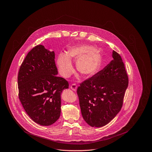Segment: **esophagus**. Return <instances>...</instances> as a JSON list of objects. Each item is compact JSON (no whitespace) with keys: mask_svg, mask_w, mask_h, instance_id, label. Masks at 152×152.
<instances>
[{"mask_svg":"<svg viewBox=\"0 0 152 152\" xmlns=\"http://www.w3.org/2000/svg\"><path fill=\"white\" fill-rule=\"evenodd\" d=\"M70 88L73 91H76L77 90V85L75 83H73L70 85Z\"/></svg>","mask_w":152,"mask_h":152,"instance_id":"1","label":"esophagus"}]
</instances>
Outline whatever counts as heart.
<instances>
[{"mask_svg":"<svg viewBox=\"0 0 152 152\" xmlns=\"http://www.w3.org/2000/svg\"><path fill=\"white\" fill-rule=\"evenodd\" d=\"M91 47L85 46L70 49L67 55L61 53L58 56L56 64L60 75L64 77H69L73 72V68L70 59H77V70L84 76L93 75L98 70L101 56L99 52H92Z\"/></svg>","mask_w":152,"mask_h":152,"instance_id":"heart-1","label":"heart"}]
</instances>
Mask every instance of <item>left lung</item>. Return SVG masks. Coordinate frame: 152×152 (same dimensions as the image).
Returning <instances> with one entry per match:
<instances>
[{"mask_svg":"<svg viewBox=\"0 0 152 152\" xmlns=\"http://www.w3.org/2000/svg\"><path fill=\"white\" fill-rule=\"evenodd\" d=\"M110 64L77 89L82 115L90 126L102 127L121 110L129 77L121 56L113 50Z\"/></svg>","mask_w":152,"mask_h":152,"instance_id":"left-lung-1","label":"left lung"}]
</instances>
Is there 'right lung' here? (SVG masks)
I'll return each instance as SVG.
<instances>
[{
    "mask_svg": "<svg viewBox=\"0 0 152 152\" xmlns=\"http://www.w3.org/2000/svg\"><path fill=\"white\" fill-rule=\"evenodd\" d=\"M55 53L37 45L27 54L20 67L18 98L29 117L41 126L55 123L61 114V94L69 82L58 77Z\"/></svg>",
    "mask_w": 152,
    "mask_h": 152,
    "instance_id": "add662e5",
    "label": "right lung"
}]
</instances>
